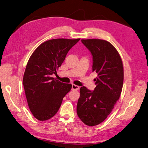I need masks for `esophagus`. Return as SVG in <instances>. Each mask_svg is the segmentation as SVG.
<instances>
[{"mask_svg":"<svg viewBox=\"0 0 148 148\" xmlns=\"http://www.w3.org/2000/svg\"><path fill=\"white\" fill-rule=\"evenodd\" d=\"M72 90H79V86H77V85H72Z\"/></svg>","mask_w":148,"mask_h":148,"instance_id":"esophagus-1","label":"esophagus"}]
</instances>
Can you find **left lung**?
Segmentation results:
<instances>
[{
    "label": "left lung",
    "instance_id": "obj_1",
    "mask_svg": "<svg viewBox=\"0 0 148 148\" xmlns=\"http://www.w3.org/2000/svg\"><path fill=\"white\" fill-rule=\"evenodd\" d=\"M93 57V71L98 73L93 91L80 88L77 107L79 118L86 125L94 126L108 117L122 91L124 71L122 60L114 47L101 39L82 40Z\"/></svg>",
    "mask_w": 148,
    "mask_h": 148
}]
</instances>
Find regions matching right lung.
I'll list each match as a JSON object with an SVG mask.
<instances>
[{
    "instance_id": "add662e5",
    "label": "right lung",
    "mask_w": 148,
    "mask_h": 148,
    "mask_svg": "<svg viewBox=\"0 0 148 148\" xmlns=\"http://www.w3.org/2000/svg\"><path fill=\"white\" fill-rule=\"evenodd\" d=\"M78 39L56 38L40 45L32 54L23 75L27 101L34 116L40 121L52 118L72 85L51 77L65 60Z\"/></svg>"
}]
</instances>
